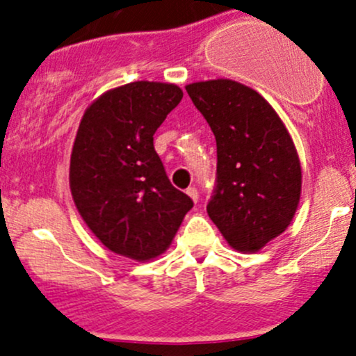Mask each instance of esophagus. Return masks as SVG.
I'll return each instance as SVG.
<instances>
[{
	"label": "esophagus",
	"mask_w": 356,
	"mask_h": 356,
	"mask_svg": "<svg viewBox=\"0 0 356 356\" xmlns=\"http://www.w3.org/2000/svg\"><path fill=\"white\" fill-rule=\"evenodd\" d=\"M186 193H188V196H189V198H191L193 201H195V203H198V189L193 188V186H191V188L186 189Z\"/></svg>",
	"instance_id": "esophagus-1"
}]
</instances>
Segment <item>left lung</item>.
I'll return each mask as SVG.
<instances>
[{"mask_svg": "<svg viewBox=\"0 0 356 356\" xmlns=\"http://www.w3.org/2000/svg\"><path fill=\"white\" fill-rule=\"evenodd\" d=\"M189 98L217 141V186L208 201L229 246L257 253L296 213L301 165L284 122L254 89L231 79L193 82Z\"/></svg>", "mask_w": 356, "mask_h": 356, "instance_id": "8db88e82", "label": "left lung"}]
</instances>
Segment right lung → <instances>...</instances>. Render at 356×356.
<instances>
[{
  "label": "right lung",
  "instance_id": "right-lung-1",
  "mask_svg": "<svg viewBox=\"0 0 356 356\" xmlns=\"http://www.w3.org/2000/svg\"><path fill=\"white\" fill-rule=\"evenodd\" d=\"M181 99L179 86L138 81L103 92L81 118L70 155L72 198L92 234L122 257H160L193 208L153 146Z\"/></svg>",
  "mask_w": 356,
  "mask_h": 356
}]
</instances>
